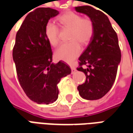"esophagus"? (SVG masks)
Listing matches in <instances>:
<instances>
[{
    "label": "esophagus",
    "instance_id": "obj_1",
    "mask_svg": "<svg viewBox=\"0 0 133 133\" xmlns=\"http://www.w3.org/2000/svg\"><path fill=\"white\" fill-rule=\"evenodd\" d=\"M70 68H71V70H72V73L76 71V68H75V67L74 65H70Z\"/></svg>",
    "mask_w": 133,
    "mask_h": 133
}]
</instances>
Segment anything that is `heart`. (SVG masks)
Returning a JSON list of instances; mask_svg holds the SVG:
<instances>
[{
  "mask_svg": "<svg viewBox=\"0 0 133 133\" xmlns=\"http://www.w3.org/2000/svg\"><path fill=\"white\" fill-rule=\"evenodd\" d=\"M63 29L70 30L68 40L70 42L61 45L55 51V58L60 61L71 63L80 55L81 46L86 45L92 40L95 33V25L88 17L82 18L81 15L69 11L64 13L58 19ZM60 29L53 22H48L45 27V35L52 46L59 43Z\"/></svg>",
  "mask_w": 133,
  "mask_h": 133,
  "instance_id": "1",
  "label": "heart"
}]
</instances>
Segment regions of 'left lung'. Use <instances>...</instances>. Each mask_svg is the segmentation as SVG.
<instances>
[{
    "label": "left lung",
    "mask_w": 133,
    "mask_h": 133,
    "mask_svg": "<svg viewBox=\"0 0 133 133\" xmlns=\"http://www.w3.org/2000/svg\"><path fill=\"white\" fill-rule=\"evenodd\" d=\"M75 10L89 16L95 25L92 40L79 57L77 70L86 76L85 82L78 86L84 99L98 100L110 90L116 78L121 52L116 32L108 16L89 5L75 8Z\"/></svg>",
    "instance_id": "1"
}]
</instances>
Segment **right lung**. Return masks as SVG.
<instances>
[{"instance_id":"obj_1","label":"right lung","mask_w":133,"mask_h":133,"mask_svg":"<svg viewBox=\"0 0 133 133\" xmlns=\"http://www.w3.org/2000/svg\"><path fill=\"white\" fill-rule=\"evenodd\" d=\"M58 13L50 8H38L27 15L16 34L13 58L19 83L38 104L55 102L59 93L58 83L71 72L63 61L51 63L52 49L45 35L46 23Z\"/></svg>"}]
</instances>
